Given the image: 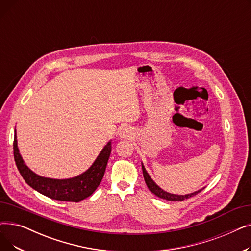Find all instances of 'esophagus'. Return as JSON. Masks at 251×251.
<instances>
[{
    "label": "esophagus",
    "instance_id": "34e87169",
    "mask_svg": "<svg viewBox=\"0 0 251 251\" xmlns=\"http://www.w3.org/2000/svg\"><path fill=\"white\" fill-rule=\"evenodd\" d=\"M131 135V132L128 127H123L122 129H120V131H119V137L120 138H128L130 137Z\"/></svg>",
    "mask_w": 251,
    "mask_h": 251
}]
</instances>
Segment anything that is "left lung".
Here are the masks:
<instances>
[{"instance_id":"left-lung-1","label":"left lung","mask_w":251,"mask_h":251,"mask_svg":"<svg viewBox=\"0 0 251 251\" xmlns=\"http://www.w3.org/2000/svg\"><path fill=\"white\" fill-rule=\"evenodd\" d=\"M141 167H142V173H143V177H144V181H146L147 185L150 189V191L153 194H155L157 197H160V199H163V200H166V201H183L184 200H187L189 199V197L191 196H194L196 195L197 193H200L203 188L197 190V191H194L192 193H188V194H185V195H180V194H174V193H170V192H167L165 191L164 189H162L151 178L150 174L147 172L146 168H144L143 164L141 163Z\"/></svg>"}]
</instances>
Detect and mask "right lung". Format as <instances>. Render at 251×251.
Returning <instances> with one entry per match:
<instances>
[{
    "mask_svg": "<svg viewBox=\"0 0 251 251\" xmlns=\"http://www.w3.org/2000/svg\"><path fill=\"white\" fill-rule=\"evenodd\" d=\"M13 150L19 173L30 187L51 200L79 202L94 193L100 184L112 151V140L105 144L94 164L84 173L70 179H52L39 176L26 166L17 146L16 129Z\"/></svg>",
    "mask_w": 251,
    "mask_h": 251,
    "instance_id": "obj_1",
    "label": "right lung"
}]
</instances>
